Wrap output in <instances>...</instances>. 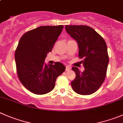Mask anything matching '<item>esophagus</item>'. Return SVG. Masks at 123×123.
I'll return each mask as SVG.
<instances>
[{
  "mask_svg": "<svg viewBox=\"0 0 123 123\" xmlns=\"http://www.w3.org/2000/svg\"><path fill=\"white\" fill-rule=\"evenodd\" d=\"M71 69V67H70L69 65H66V71H69V70Z\"/></svg>",
  "mask_w": 123,
  "mask_h": 123,
  "instance_id": "34e87169",
  "label": "esophagus"
}]
</instances>
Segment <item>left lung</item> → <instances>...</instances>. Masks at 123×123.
<instances>
[{"mask_svg": "<svg viewBox=\"0 0 123 123\" xmlns=\"http://www.w3.org/2000/svg\"><path fill=\"white\" fill-rule=\"evenodd\" d=\"M67 32L77 41L79 57L83 58L85 70L73 67L76 77L71 85L74 91L90 95L100 87L105 79L109 63L107 46L104 39L92 27L85 25L65 26Z\"/></svg>", "mask_w": 123, "mask_h": 123, "instance_id": "8db88e82", "label": "left lung"}]
</instances>
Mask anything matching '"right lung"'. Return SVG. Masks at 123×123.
<instances>
[{"instance_id":"right-lung-1","label":"right lung","mask_w":123,"mask_h":123,"mask_svg":"<svg viewBox=\"0 0 123 123\" xmlns=\"http://www.w3.org/2000/svg\"><path fill=\"white\" fill-rule=\"evenodd\" d=\"M63 27L40 26L25 33L19 41L15 52L17 73L23 85L32 93L42 95L53 90L57 77L65 70L59 62L44 64Z\"/></svg>"}]
</instances>
